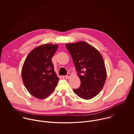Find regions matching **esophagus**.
<instances>
[{
	"mask_svg": "<svg viewBox=\"0 0 134 134\" xmlns=\"http://www.w3.org/2000/svg\"><path fill=\"white\" fill-rule=\"evenodd\" d=\"M71 77V74L70 73H68L66 76H65V78L66 79H69Z\"/></svg>",
	"mask_w": 134,
	"mask_h": 134,
	"instance_id": "34e87169",
	"label": "esophagus"
}]
</instances>
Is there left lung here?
Here are the masks:
<instances>
[{"mask_svg": "<svg viewBox=\"0 0 134 134\" xmlns=\"http://www.w3.org/2000/svg\"><path fill=\"white\" fill-rule=\"evenodd\" d=\"M81 83L74 92L79 97L90 100L100 92L107 79V70L100 52L84 41L67 43Z\"/></svg>", "mask_w": 134, "mask_h": 134, "instance_id": "1", "label": "left lung"}]
</instances>
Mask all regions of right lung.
Listing matches in <instances>:
<instances>
[{
  "instance_id": "add662e5",
  "label": "right lung",
  "mask_w": 134,
  "mask_h": 134,
  "mask_svg": "<svg viewBox=\"0 0 134 134\" xmlns=\"http://www.w3.org/2000/svg\"><path fill=\"white\" fill-rule=\"evenodd\" d=\"M58 46L44 44L27 55L22 69L23 82L33 97L43 99L54 91L59 79L54 70L51 59Z\"/></svg>"
}]
</instances>
